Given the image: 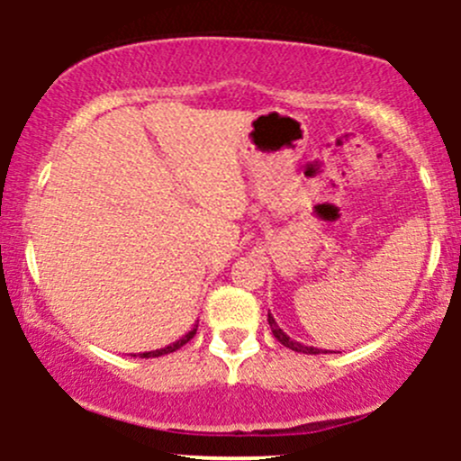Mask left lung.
I'll return each mask as SVG.
<instances>
[{
    "mask_svg": "<svg viewBox=\"0 0 461 461\" xmlns=\"http://www.w3.org/2000/svg\"><path fill=\"white\" fill-rule=\"evenodd\" d=\"M267 323H269V328H272L274 337L278 339V343H283V346L290 348V350L303 352V355H319V352H321L319 348H314V346H303V343H299V341H294V339L287 337V334L283 332L281 328H278V323H276V321H274L272 314H267Z\"/></svg>",
    "mask_w": 461,
    "mask_h": 461,
    "instance_id": "left-lung-1",
    "label": "left lung"
}]
</instances>
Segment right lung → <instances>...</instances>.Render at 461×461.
Here are the masks:
<instances>
[{
  "label": "right lung",
  "instance_id": "obj_1",
  "mask_svg": "<svg viewBox=\"0 0 461 461\" xmlns=\"http://www.w3.org/2000/svg\"><path fill=\"white\" fill-rule=\"evenodd\" d=\"M196 330H198V325H194L192 330H189L187 334H185V337H180L178 341H174L171 343V346H165V348H160V350H151V352H142V359H149V357H162V355H169V352H176L178 350V348H183L185 343L187 341H192L194 339V334H196Z\"/></svg>",
  "mask_w": 461,
  "mask_h": 461
}]
</instances>
